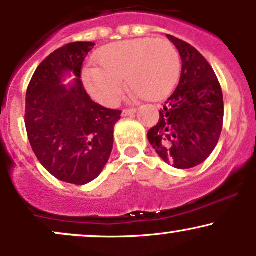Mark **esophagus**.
Wrapping results in <instances>:
<instances>
[{"label": "esophagus", "instance_id": "esophagus-1", "mask_svg": "<svg viewBox=\"0 0 256 256\" xmlns=\"http://www.w3.org/2000/svg\"><path fill=\"white\" fill-rule=\"evenodd\" d=\"M137 110L136 108H130V110H122V116H134L136 113Z\"/></svg>", "mask_w": 256, "mask_h": 256}]
</instances>
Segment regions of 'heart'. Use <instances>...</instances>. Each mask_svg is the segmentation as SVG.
I'll use <instances>...</instances> for the list:
<instances>
[{
    "instance_id": "b5f03b06",
    "label": "heart",
    "mask_w": 256,
    "mask_h": 256,
    "mask_svg": "<svg viewBox=\"0 0 256 256\" xmlns=\"http://www.w3.org/2000/svg\"><path fill=\"white\" fill-rule=\"evenodd\" d=\"M96 66L83 70L84 86L98 104L114 106L125 82L134 94L156 101L171 94L180 73V60L167 40L138 38L106 46L96 52Z\"/></svg>"
}]
</instances>
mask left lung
I'll return each mask as SVG.
<instances>
[{"label":"left lung","instance_id":"left-lung-1","mask_svg":"<svg viewBox=\"0 0 256 256\" xmlns=\"http://www.w3.org/2000/svg\"><path fill=\"white\" fill-rule=\"evenodd\" d=\"M182 58V74L174 92L148 131L158 155L180 170L202 164L218 144L224 120L222 91L212 66L189 43L167 34Z\"/></svg>","mask_w":256,"mask_h":256}]
</instances>
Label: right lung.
Instances as JSON below:
<instances>
[{
  "label": "right lung",
  "instance_id": "add662e5",
  "mask_svg": "<svg viewBox=\"0 0 256 256\" xmlns=\"http://www.w3.org/2000/svg\"><path fill=\"white\" fill-rule=\"evenodd\" d=\"M92 42H74L52 52L37 67L26 91L25 126L34 155L58 180L84 185L98 177L113 149L122 110L96 104L84 89L82 66ZM77 78L68 87L63 76Z\"/></svg>",
  "mask_w": 256,
  "mask_h": 256
}]
</instances>
